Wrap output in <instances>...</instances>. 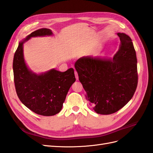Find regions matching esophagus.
<instances>
[{
    "label": "esophagus",
    "instance_id": "obj_1",
    "mask_svg": "<svg viewBox=\"0 0 153 153\" xmlns=\"http://www.w3.org/2000/svg\"><path fill=\"white\" fill-rule=\"evenodd\" d=\"M75 78H76V80H78V73L77 72L75 71Z\"/></svg>",
    "mask_w": 153,
    "mask_h": 153
}]
</instances>
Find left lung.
Listing matches in <instances>:
<instances>
[{
  "instance_id": "1",
  "label": "left lung",
  "mask_w": 153,
  "mask_h": 153,
  "mask_svg": "<svg viewBox=\"0 0 153 153\" xmlns=\"http://www.w3.org/2000/svg\"><path fill=\"white\" fill-rule=\"evenodd\" d=\"M121 44L112 59L86 56L75 63L85 98L96 113L117 112L130 100L138 84L137 60L130 37L118 32Z\"/></svg>"
}]
</instances>
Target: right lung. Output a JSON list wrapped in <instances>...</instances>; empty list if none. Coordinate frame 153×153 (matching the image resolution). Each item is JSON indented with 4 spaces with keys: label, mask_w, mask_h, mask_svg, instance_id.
<instances>
[{
    "label": "right lung",
    "mask_w": 153,
    "mask_h": 153,
    "mask_svg": "<svg viewBox=\"0 0 153 153\" xmlns=\"http://www.w3.org/2000/svg\"><path fill=\"white\" fill-rule=\"evenodd\" d=\"M52 35L53 32L49 29L32 32L18 43L13 63L18 98L32 112L44 116H52L61 112L69 88L76 80L73 68L64 72L53 68L36 73L27 64L24 54V43L31 38Z\"/></svg>",
    "instance_id": "obj_1"
}]
</instances>
